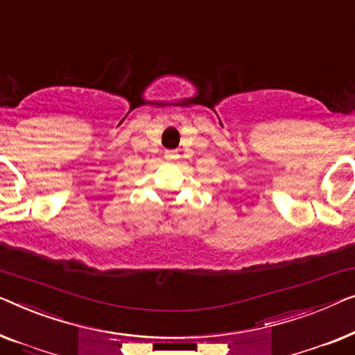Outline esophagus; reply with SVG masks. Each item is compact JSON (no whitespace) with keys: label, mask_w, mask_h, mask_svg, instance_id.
<instances>
[{"label":"esophagus","mask_w":355,"mask_h":355,"mask_svg":"<svg viewBox=\"0 0 355 355\" xmlns=\"http://www.w3.org/2000/svg\"><path fill=\"white\" fill-rule=\"evenodd\" d=\"M177 157H178L177 151H166V159H168V161H173V159Z\"/></svg>","instance_id":"34e87169"}]
</instances>
